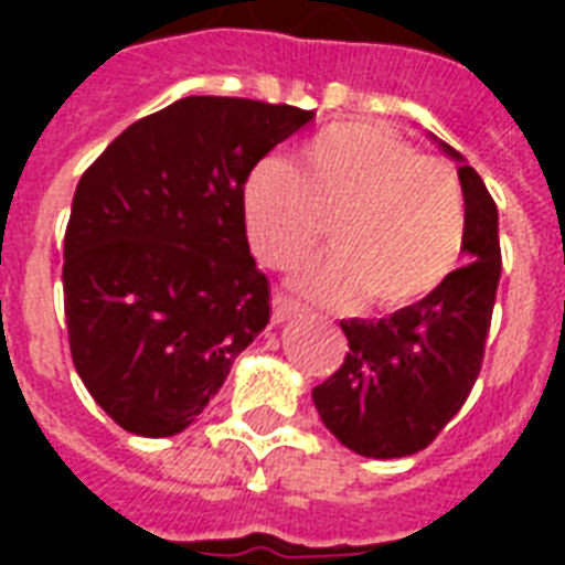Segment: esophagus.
I'll return each instance as SVG.
<instances>
[{
	"instance_id": "esophagus-1",
	"label": "esophagus",
	"mask_w": 565,
	"mask_h": 565,
	"mask_svg": "<svg viewBox=\"0 0 565 565\" xmlns=\"http://www.w3.org/2000/svg\"><path fill=\"white\" fill-rule=\"evenodd\" d=\"M301 305L299 301L287 299V296H275L273 299V319L275 322H287V319L299 317Z\"/></svg>"
}]
</instances>
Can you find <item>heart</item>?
Wrapping results in <instances>:
<instances>
[{"label": "heart", "instance_id": "1", "mask_svg": "<svg viewBox=\"0 0 565 565\" xmlns=\"http://www.w3.org/2000/svg\"><path fill=\"white\" fill-rule=\"evenodd\" d=\"M248 243L273 269H290L322 243L337 252L296 275V287L343 305L366 290L381 308L428 296L455 269L466 234L455 172L384 128L343 122L305 146L301 172L257 163L243 193Z\"/></svg>", "mask_w": 565, "mask_h": 565}]
</instances>
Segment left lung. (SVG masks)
<instances>
[{
  "label": "left lung",
  "mask_w": 565,
  "mask_h": 565,
  "mask_svg": "<svg viewBox=\"0 0 565 565\" xmlns=\"http://www.w3.org/2000/svg\"><path fill=\"white\" fill-rule=\"evenodd\" d=\"M457 161L463 188V264L416 305L386 319H343V366L313 386L319 419L354 455H416L455 419L481 372L501 278L499 211L463 154L428 135Z\"/></svg>",
  "instance_id": "obj_1"
}]
</instances>
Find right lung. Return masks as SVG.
I'll list each match as a JSON object with an SVG mask.
<instances>
[{
    "instance_id": "right-lung-1",
    "label": "right lung",
    "mask_w": 565,
    "mask_h": 565,
    "mask_svg": "<svg viewBox=\"0 0 565 565\" xmlns=\"http://www.w3.org/2000/svg\"><path fill=\"white\" fill-rule=\"evenodd\" d=\"M313 110L188 96L137 119L84 172L64 237L78 377L119 428L172 437L269 322L243 184Z\"/></svg>"
}]
</instances>
